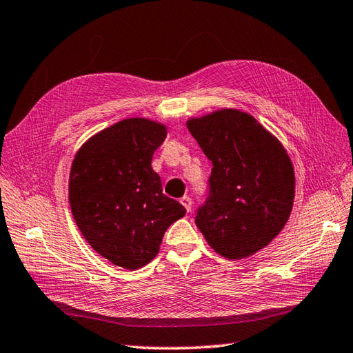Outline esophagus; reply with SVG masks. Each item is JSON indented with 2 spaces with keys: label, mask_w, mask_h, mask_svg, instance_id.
Instances as JSON below:
<instances>
[{
  "label": "esophagus",
  "mask_w": 353,
  "mask_h": 353,
  "mask_svg": "<svg viewBox=\"0 0 353 353\" xmlns=\"http://www.w3.org/2000/svg\"><path fill=\"white\" fill-rule=\"evenodd\" d=\"M179 203H181V204L184 205V208H185L187 212L192 210V199H190L189 196H183L181 201H179Z\"/></svg>",
  "instance_id": "1"
}]
</instances>
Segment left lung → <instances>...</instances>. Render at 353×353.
<instances>
[{"mask_svg": "<svg viewBox=\"0 0 353 353\" xmlns=\"http://www.w3.org/2000/svg\"><path fill=\"white\" fill-rule=\"evenodd\" d=\"M213 169L210 196L196 227L216 253L230 261L253 256L282 232L296 193L288 150L276 135L234 108L185 121Z\"/></svg>", "mask_w": 353, "mask_h": 353, "instance_id": "left-lung-1", "label": "left lung"}]
</instances>
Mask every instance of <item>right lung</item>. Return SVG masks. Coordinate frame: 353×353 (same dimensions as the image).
Masks as SVG:
<instances>
[{
	"mask_svg": "<svg viewBox=\"0 0 353 353\" xmlns=\"http://www.w3.org/2000/svg\"><path fill=\"white\" fill-rule=\"evenodd\" d=\"M168 135L160 121L131 117L90 137L71 163L68 199L91 248L125 270L145 267L185 208L168 198L150 163Z\"/></svg>",
	"mask_w": 353,
	"mask_h": 353,
	"instance_id": "1",
	"label": "right lung"
}]
</instances>
